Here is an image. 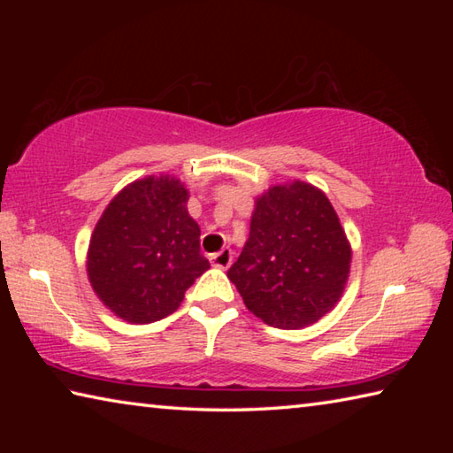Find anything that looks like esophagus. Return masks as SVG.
Here are the masks:
<instances>
[{
    "label": "esophagus",
    "mask_w": 453,
    "mask_h": 453,
    "mask_svg": "<svg viewBox=\"0 0 453 453\" xmlns=\"http://www.w3.org/2000/svg\"><path fill=\"white\" fill-rule=\"evenodd\" d=\"M210 259H211L213 267H219V270H227V267L232 265V262H234V251L229 248H224L219 251V254H213Z\"/></svg>",
    "instance_id": "esophagus-1"
}]
</instances>
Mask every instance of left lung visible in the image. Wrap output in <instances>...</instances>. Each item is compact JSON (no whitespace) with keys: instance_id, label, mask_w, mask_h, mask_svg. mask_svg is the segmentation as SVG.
<instances>
[{"instance_id":"8db88e82","label":"left lung","mask_w":453,"mask_h":453,"mask_svg":"<svg viewBox=\"0 0 453 453\" xmlns=\"http://www.w3.org/2000/svg\"><path fill=\"white\" fill-rule=\"evenodd\" d=\"M349 262V243L324 191L294 181L257 199L250 240L227 278L267 326L300 329L340 300Z\"/></svg>"}]
</instances>
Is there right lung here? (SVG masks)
Masks as SVG:
<instances>
[{"label": "right lung", "mask_w": 453, "mask_h": 453, "mask_svg": "<svg viewBox=\"0 0 453 453\" xmlns=\"http://www.w3.org/2000/svg\"><path fill=\"white\" fill-rule=\"evenodd\" d=\"M188 189L162 175L134 181L113 197L89 242L88 275L107 308L132 324L170 316L210 267Z\"/></svg>", "instance_id": "right-lung-1"}]
</instances>
